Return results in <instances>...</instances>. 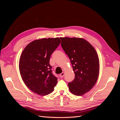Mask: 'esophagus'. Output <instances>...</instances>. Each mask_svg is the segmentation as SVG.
I'll return each instance as SVG.
<instances>
[{
	"instance_id": "obj_1",
	"label": "esophagus",
	"mask_w": 120,
	"mask_h": 120,
	"mask_svg": "<svg viewBox=\"0 0 120 120\" xmlns=\"http://www.w3.org/2000/svg\"><path fill=\"white\" fill-rule=\"evenodd\" d=\"M64 72H62V73H61V74L60 75V78H62L64 77Z\"/></svg>"
}]
</instances>
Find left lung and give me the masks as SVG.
I'll use <instances>...</instances> for the list:
<instances>
[{"instance_id": "1", "label": "left lung", "mask_w": 120, "mask_h": 120, "mask_svg": "<svg viewBox=\"0 0 120 120\" xmlns=\"http://www.w3.org/2000/svg\"><path fill=\"white\" fill-rule=\"evenodd\" d=\"M61 45L71 60L75 74L68 82L70 92L82 96L95 85L99 74V59L94 47L82 38H60Z\"/></svg>"}]
</instances>
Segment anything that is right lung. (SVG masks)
<instances>
[{
  "label": "right lung",
  "instance_id": "obj_1",
  "mask_svg": "<svg viewBox=\"0 0 120 120\" xmlns=\"http://www.w3.org/2000/svg\"><path fill=\"white\" fill-rule=\"evenodd\" d=\"M61 42L59 38L37 39L25 47L21 54V77L31 91L41 96L51 93L57 82L49 64L52 54Z\"/></svg>",
  "mask_w": 120,
  "mask_h": 120
}]
</instances>
